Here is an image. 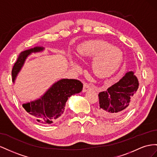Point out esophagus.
Instances as JSON below:
<instances>
[{"instance_id": "esophagus-1", "label": "esophagus", "mask_w": 157, "mask_h": 157, "mask_svg": "<svg viewBox=\"0 0 157 157\" xmlns=\"http://www.w3.org/2000/svg\"><path fill=\"white\" fill-rule=\"evenodd\" d=\"M94 88V86H92V85L87 83H84L83 84V92H86L88 91L89 89Z\"/></svg>"}]
</instances>
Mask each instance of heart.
<instances>
[{"label":"heart","mask_w":157,"mask_h":157,"mask_svg":"<svg viewBox=\"0 0 157 157\" xmlns=\"http://www.w3.org/2000/svg\"><path fill=\"white\" fill-rule=\"evenodd\" d=\"M95 55L93 61V68L98 74H105L113 68L118 61L119 53L115 47L101 40H91L84 42L78 48L80 57Z\"/></svg>","instance_id":"b5f03b06"}]
</instances>
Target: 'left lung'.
Wrapping results in <instances>:
<instances>
[{
	"mask_svg": "<svg viewBox=\"0 0 157 157\" xmlns=\"http://www.w3.org/2000/svg\"><path fill=\"white\" fill-rule=\"evenodd\" d=\"M138 87L137 78L132 71L126 73L118 83L98 93V113L108 119L121 117L132 106Z\"/></svg>",
	"mask_w": 157,
	"mask_h": 157,
	"instance_id": "8db88e82",
	"label": "left lung"
}]
</instances>
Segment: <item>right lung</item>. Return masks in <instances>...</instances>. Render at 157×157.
Segmentation results:
<instances>
[{
	"label": "right lung",
	"mask_w": 157,
	"mask_h": 157,
	"mask_svg": "<svg viewBox=\"0 0 157 157\" xmlns=\"http://www.w3.org/2000/svg\"><path fill=\"white\" fill-rule=\"evenodd\" d=\"M43 49V47H37L20 54L12 70L13 82L27 56L31 52L41 51ZM82 89L83 83L79 80L62 79L52 85L41 98L22 106L38 123L49 124L56 122L63 114L68 98L75 93H80Z\"/></svg>",
	"instance_id": "1"
}]
</instances>
